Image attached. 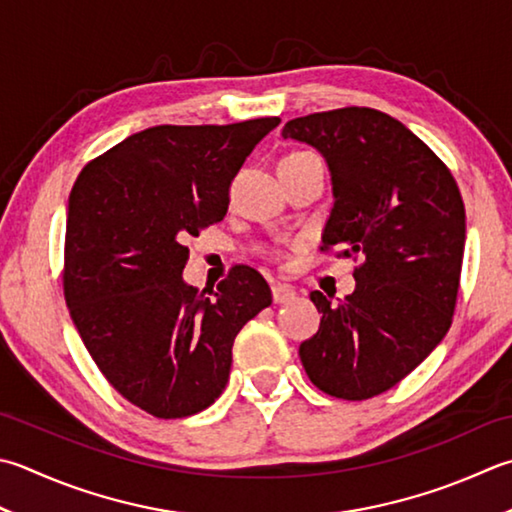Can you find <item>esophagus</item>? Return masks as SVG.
Instances as JSON below:
<instances>
[{
	"instance_id": "esophagus-1",
	"label": "esophagus",
	"mask_w": 512,
	"mask_h": 512,
	"mask_svg": "<svg viewBox=\"0 0 512 512\" xmlns=\"http://www.w3.org/2000/svg\"><path fill=\"white\" fill-rule=\"evenodd\" d=\"M273 302L275 304H290V302H295L297 299V293H295V288H290V286H286V284H273Z\"/></svg>"
}]
</instances>
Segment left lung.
<instances>
[{"mask_svg":"<svg viewBox=\"0 0 512 512\" xmlns=\"http://www.w3.org/2000/svg\"><path fill=\"white\" fill-rule=\"evenodd\" d=\"M282 137L328 164L335 202L322 250L362 259L344 299L310 293L322 322L299 357L319 390L362 402L402 382L448 333L466 242L462 195L442 159L375 108L290 119Z\"/></svg>","mask_w":512,"mask_h":512,"instance_id":"8db88e82","label":"left lung"}]
</instances>
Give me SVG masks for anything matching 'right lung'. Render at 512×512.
Listing matches in <instances>:
<instances>
[{
	"instance_id": "add662e5",
	"label": "right lung",
	"mask_w": 512,
	"mask_h": 512,
	"mask_svg": "<svg viewBox=\"0 0 512 512\" xmlns=\"http://www.w3.org/2000/svg\"><path fill=\"white\" fill-rule=\"evenodd\" d=\"M279 117L153 126L86 164L68 197L64 297L119 395L159 419L226 388L239 330L270 306L266 279L235 266L215 293L188 286V237L222 222L228 188Z\"/></svg>"
}]
</instances>
